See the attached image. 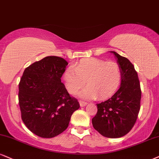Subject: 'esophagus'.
<instances>
[{
    "mask_svg": "<svg viewBox=\"0 0 159 159\" xmlns=\"http://www.w3.org/2000/svg\"><path fill=\"white\" fill-rule=\"evenodd\" d=\"M80 106H81V107H84V106H85L86 105H87V102H84V101L80 100Z\"/></svg>",
    "mask_w": 159,
    "mask_h": 159,
    "instance_id": "esophagus-1",
    "label": "esophagus"
}]
</instances>
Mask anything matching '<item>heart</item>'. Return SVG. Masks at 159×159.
<instances>
[{
  "mask_svg": "<svg viewBox=\"0 0 159 159\" xmlns=\"http://www.w3.org/2000/svg\"><path fill=\"white\" fill-rule=\"evenodd\" d=\"M65 85L69 93H75L85 85H88L80 93L85 99H94L99 97L106 99L118 89L121 80V68L116 62H107L97 58L83 60L74 67L64 71Z\"/></svg>",
  "mask_w": 159,
  "mask_h": 159,
  "instance_id": "b5f03b06",
  "label": "heart"
}]
</instances>
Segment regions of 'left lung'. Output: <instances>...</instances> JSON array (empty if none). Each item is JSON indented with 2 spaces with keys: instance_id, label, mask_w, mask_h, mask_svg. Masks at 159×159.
Here are the masks:
<instances>
[{
  "instance_id": "left-lung-1",
  "label": "left lung",
  "mask_w": 159,
  "mask_h": 159,
  "mask_svg": "<svg viewBox=\"0 0 159 159\" xmlns=\"http://www.w3.org/2000/svg\"><path fill=\"white\" fill-rule=\"evenodd\" d=\"M111 52L121 68V85L112 97L97 104L92 125L103 136L116 139L128 134L134 126L139 113L142 91L134 65L116 52Z\"/></svg>"
}]
</instances>
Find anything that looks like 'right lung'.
Masks as SVG:
<instances>
[{"label": "right lung", "mask_w": 159, "mask_h": 159, "mask_svg": "<svg viewBox=\"0 0 159 159\" xmlns=\"http://www.w3.org/2000/svg\"><path fill=\"white\" fill-rule=\"evenodd\" d=\"M68 63L48 56L25 68L19 83L21 118L33 134L53 138L66 130L72 113L80 108L68 93L61 77Z\"/></svg>", "instance_id": "obj_1"}]
</instances>
